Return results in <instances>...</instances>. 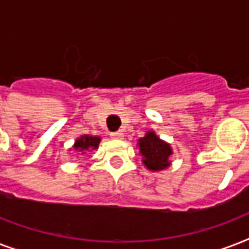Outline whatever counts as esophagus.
I'll return each mask as SVG.
<instances>
[{
    "label": "esophagus",
    "instance_id": "1",
    "mask_svg": "<svg viewBox=\"0 0 249 249\" xmlns=\"http://www.w3.org/2000/svg\"><path fill=\"white\" fill-rule=\"evenodd\" d=\"M109 137H111L112 140H123L124 134H123L121 132H116V133H111V134H109Z\"/></svg>",
    "mask_w": 249,
    "mask_h": 249
}]
</instances>
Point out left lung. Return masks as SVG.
<instances>
[{"label":"left lung","mask_w":249,"mask_h":249,"mask_svg":"<svg viewBox=\"0 0 249 249\" xmlns=\"http://www.w3.org/2000/svg\"><path fill=\"white\" fill-rule=\"evenodd\" d=\"M142 156V164L151 172H160L170 166V156L173 150L170 143L161 140L154 130H147L143 137L137 141Z\"/></svg>","instance_id":"obj_1"}]
</instances>
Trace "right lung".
<instances>
[{
  "mask_svg": "<svg viewBox=\"0 0 249 249\" xmlns=\"http://www.w3.org/2000/svg\"><path fill=\"white\" fill-rule=\"evenodd\" d=\"M102 138L98 136H88V134H83L80 136L77 140L75 141V143L72 146V148L76 152H81V155L86 154V151L90 152L93 150H97L99 143H101ZM71 150V148H70Z\"/></svg>",
  "mask_w": 249,
  "mask_h": 249,
  "instance_id": "obj_1",
  "label": "right lung"
}]
</instances>
